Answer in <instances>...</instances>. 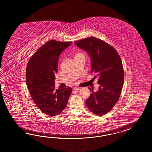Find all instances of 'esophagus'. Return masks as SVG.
I'll return each instance as SVG.
<instances>
[{
    "mask_svg": "<svg viewBox=\"0 0 152 152\" xmlns=\"http://www.w3.org/2000/svg\"><path fill=\"white\" fill-rule=\"evenodd\" d=\"M79 89H80V88H78L77 87H74V88H73L74 91H78V90H79Z\"/></svg>",
    "mask_w": 152,
    "mask_h": 152,
    "instance_id": "obj_1",
    "label": "esophagus"
}]
</instances>
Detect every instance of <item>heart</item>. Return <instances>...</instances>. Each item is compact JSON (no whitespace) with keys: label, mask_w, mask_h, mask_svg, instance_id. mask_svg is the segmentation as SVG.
Listing matches in <instances>:
<instances>
[{"label":"heart","mask_w":152,"mask_h":152,"mask_svg":"<svg viewBox=\"0 0 152 152\" xmlns=\"http://www.w3.org/2000/svg\"><path fill=\"white\" fill-rule=\"evenodd\" d=\"M82 54L81 53H76V54H75V56H80V55H82Z\"/></svg>","instance_id":"obj_1"}]
</instances>
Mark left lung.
Returning a JSON list of instances; mask_svg holds the SVG:
<instances>
[{
  "label": "left lung",
  "mask_w": 152,
  "mask_h": 152,
  "mask_svg": "<svg viewBox=\"0 0 152 152\" xmlns=\"http://www.w3.org/2000/svg\"><path fill=\"white\" fill-rule=\"evenodd\" d=\"M78 48L85 50L91 60V74L98 78L99 89L86 100L88 108L98 116L107 114L115 105L121 92L124 71L118 53L112 46L96 37L75 42Z\"/></svg>",
  "instance_id": "1"
}]
</instances>
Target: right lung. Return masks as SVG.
Masks as SVG:
<instances>
[{
	"mask_svg": "<svg viewBox=\"0 0 152 152\" xmlns=\"http://www.w3.org/2000/svg\"><path fill=\"white\" fill-rule=\"evenodd\" d=\"M71 43L48 41L31 57L26 67V85L32 99L41 111L51 116L64 110L72 91L70 87L55 89L54 82L60 55Z\"/></svg>",
	"mask_w": 152,
	"mask_h": 152,
	"instance_id": "obj_1",
	"label": "right lung"
}]
</instances>
